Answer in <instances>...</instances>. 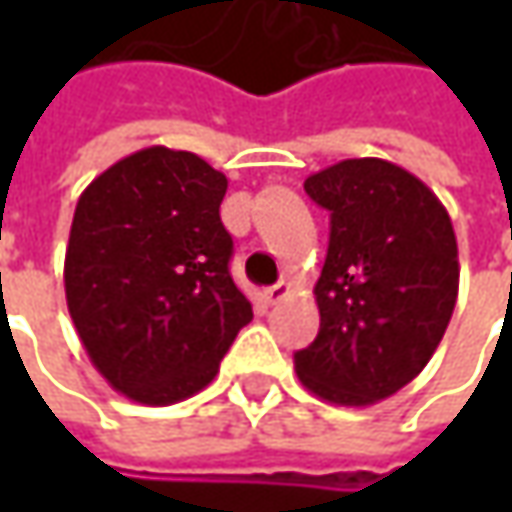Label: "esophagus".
I'll return each instance as SVG.
<instances>
[{"label": "esophagus", "instance_id": "1", "mask_svg": "<svg viewBox=\"0 0 512 512\" xmlns=\"http://www.w3.org/2000/svg\"><path fill=\"white\" fill-rule=\"evenodd\" d=\"M287 296H290V285H287V282H279V285H273V287H267V290H262V302H265L267 307L285 302Z\"/></svg>", "mask_w": 512, "mask_h": 512}]
</instances>
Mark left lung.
<instances>
[{"label":"left lung","mask_w":512,"mask_h":512,"mask_svg":"<svg viewBox=\"0 0 512 512\" xmlns=\"http://www.w3.org/2000/svg\"><path fill=\"white\" fill-rule=\"evenodd\" d=\"M330 210L316 282L319 336L293 356L310 393L367 407L413 382L459 296V247L439 196L387 159H344L305 179Z\"/></svg>","instance_id":"1"}]
</instances>
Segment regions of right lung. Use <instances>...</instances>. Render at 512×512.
Masks as SVG:
<instances>
[{
	"label": "right lung",
	"mask_w": 512,
	"mask_h": 512,
	"mask_svg": "<svg viewBox=\"0 0 512 512\" xmlns=\"http://www.w3.org/2000/svg\"><path fill=\"white\" fill-rule=\"evenodd\" d=\"M225 173L190 150H136L76 202L65 299L93 367L139 404H176L219 373L253 319L219 219Z\"/></svg>",
	"instance_id": "right-lung-1"
}]
</instances>
